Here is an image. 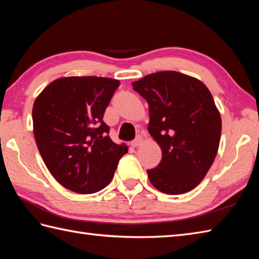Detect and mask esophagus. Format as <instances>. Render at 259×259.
Listing matches in <instances>:
<instances>
[{"label": "esophagus", "instance_id": "obj_1", "mask_svg": "<svg viewBox=\"0 0 259 259\" xmlns=\"http://www.w3.org/2000/svg\"><path fill=\"white\" fill-rule=\"evenodd\" d=\"M142 144V137L141 136H137L136 139L131 141V146L133 147H139Z\"/></svg>", "mask_w": 259, "mask_h": 259}]
</instances>
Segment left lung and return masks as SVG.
Here are the masks:
<instances>
[{"instance_id": "1", "label": "left lung", "mask_w": 259, "mask_h": 259, "mask_svg": "<svg viewBox=\"0 0 259 259\" xmlns=\"http://www.w3.org/2000/svg\"><path fill=\"white\" fill-rule=\"evenodd\" d=\"M149 104L148 125L162 159L147 174L164 194L180 195L200 184L217 155L222 119L201 81L176 71L146 75L133 83Z\"/></svg>"}]
</instances>
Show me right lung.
<instances>
[{"mask_svg": "<svg viewBox=\"0 0 259 259\" xmlns=\"http://www.w3.org/2000/svg\"><path fill=\"white\" fill-rule=\"evenodd\" d=\"M118 80L68 76L51 82L32 110L37 149L52 176L64 188L93 194L112 180L128 152L109 137L103 121Z\"/></svg>", "mask_w": 259, "mask_h": 259, "instance_id": "right-lung-1", "label": "right lung"}]
</instances>
